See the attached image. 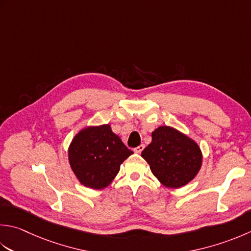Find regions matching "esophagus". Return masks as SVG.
Returning <instances> with one entry per match:
<instances>
[{"label": "esophagus", "mask_w": 251, "mask_h": 251, "mask_svg": "<svg viewBox=\"0 0 251 251\" xmlns=\"http://www.w3.org/2000/svg\"><path fill=\"white\" fill-rule=\"evenodd\" d=\"M144 149H145V145H140V146L137 147V148H135L134 151L136 152V153H141L142 150H144Z\"/></svg>", "instance_id": "34e87169"}]
</instances>
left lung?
I'll list each match as a JSON object with an SVG mask.
<instances>
[{
    "label": "left lung",
    "instance_id": "8db88e82",
    "mask_svg": "<svg viewBox=\"0 0 251 251\" xmlns=\"http://www.w3.org/2000/svg\"><path fill=\"white\" fill-rule=\"evenodd\" d=\"M141 156L148 162L155 177L170 188L189 183L202 162L198 145L169 126H161L152 132L151 144L141 152Z\"/></svg>",
    "mask_w": 251,
    "mask_h": 251
}]
</instances>
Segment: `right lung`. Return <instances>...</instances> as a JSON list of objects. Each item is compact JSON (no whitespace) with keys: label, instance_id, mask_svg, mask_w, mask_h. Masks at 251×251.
<instances>
[{"label":"right lung","instance_id":"add662e5","mask_svg":"<svg viewBox=\"0 0 251 251\" xmlns=\"http://www.w3.org/2000/svg\"><path fill=\"white\" fill-rule=\"evenodd\" d=\"M132 153L110 125H102L89 127L76 135L68 150V159L82 185L101 189L114 179L120 165Z\"/></svg>","mask_w":251,"mask_h":251}]
</instances>
